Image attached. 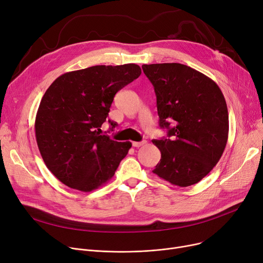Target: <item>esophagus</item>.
Returning <instances> with one entry per match:
<instances>
[{"instance_id":"34e87169","label":"esophagus","mask_w":263,"mask_h":263,"mask_svg":"<svg viewBox=\"0 0 263 263\" xmlns=\"http://www.w3.org/2000/svg\"><path fill=\"white\" fill-rule=\"evenodd\" d=\"M146 143H147L146 141H142V142H133V143H132V145H133V147L139 148V147H142V146H144Z\"/></svg>"}]
</instances>
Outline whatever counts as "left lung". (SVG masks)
I'll return each mask as SVG.
<instances>
[{
  "mask_svg": "<svg viewBox=\"0 0 263 263\" xmlns=\"http://www.w3.org/2000/svg\"><path fill=\"white\" fill-rule=\"evenodd\" d=\"M142 68L155 87L160 127L168 129V139L153 141L161 151L153 173L174 185L195 184L213 170L227 144L224 95L212 79L186 65Z\"/></svg>",
  "mask_w": 263,
  "mask_h": 263,
  "instance_id": "left-lung-1",
  "label": "left lung"
}]
</instances>
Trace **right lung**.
Returning a JSON list of instances; mask_svg holds the SVG:
<instances>
[{"mask_svg": "<svg viewBox=\"0 0 263 263\" xmlns=\"http://www.w3.org/2000/svg\"><path fill=\"white\" fill-rule=\"evenodd\" d=\"M141 73L135 64L98 65L66 72L49 86L36 114V142L46 166L65 185L91 192L113 178L132 144L101 135L100 128L116 92Z\"/></svg>", "mask_w": 263, "mask_h": 263, "instance_id": "obj_1", "label": "right lung"}]
</instances>
